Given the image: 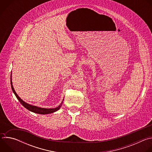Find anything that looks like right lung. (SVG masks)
Instances as JSON below:
<instances>
[{
  "label": "right lung",
  "instance_id": "1",
  "mask_svg": "<svg viewBox=\"0 0 152 152\" xmlns=\"http://www.w3.org/2000/svg\"><path fill=\"white\" fill-rule=\"evenodd\" d=\"M11 88L12 90L13 91V93H14L15 96H16V97L17 98V99L18 100V101L20 102V103L22 104L25 107H26L27 110H28L30 111H32L34 113H37V114H51L53 113H55L56 111H57L58 110H59V108L61 107L62 103L63 102V100L62 102V103L60 104V105H59L58 107H55V108H52V109H48V108H42V107H39L36 106H34V105H31L29 104L26 102H25L23 100H21L20 99V97L17 94L16 92L15 91L14 87L12 86V79H11ZM64 100V99H63Z\"/></svg>",
  "mask_w": 152,
  "mask_h": 152
}]
</instances>
